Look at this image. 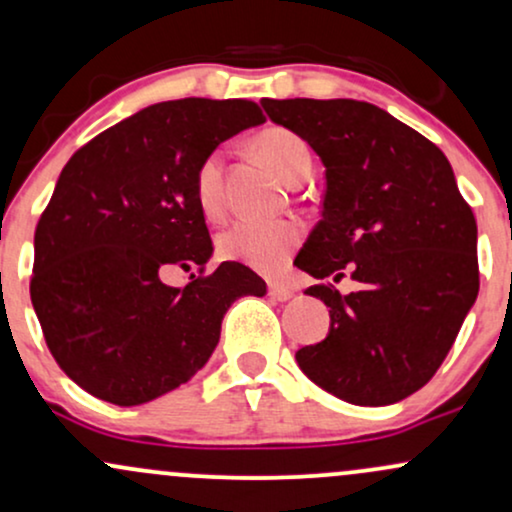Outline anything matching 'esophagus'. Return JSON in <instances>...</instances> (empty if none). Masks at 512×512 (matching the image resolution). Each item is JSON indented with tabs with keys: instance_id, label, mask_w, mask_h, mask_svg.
Returning <instances> with one entry per match:
<instances>
[{
	"instance_id": "34e87169",
	"label": "esophagus",
	"mask_w": 512,
	"mask_h": 512,
	"mask_svg": "<svg viewBox=\"0 0 512 512\" xmlns=\"http://www.w3.org/2000/svg\"><path fill=\"white\" fill-rule=\"evenodd\" d=\"M269 296H272L274 301H291V298L296 296V291H293V286H289V284L272 281V284H269Z\"/></svg>"
}]
</instances>
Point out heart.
<instances>
[{
    "label": "heart",
    "mask_w": 512,
    "mask_h": 512,
    "mask_svg": "<svg viewBox=\"0 0 512 512\" xmlns=\"http://www.w3.org/2000/svg\"><path fill=\"white\" fill-rule=\"evenodd\" d=\"M252 151L279 175L286 185L308 180L313 154L298 134L284 127H267L252 139ZM197 207L207 219H221L226 211L223 199V156L219 151L199 163L195 173ZM303 231L293 221H236L219 236V252L228 260L245 262L260 272L281 269L301 243Z\"/></svg>",
    "instance_id": "heart-1"
}]
</instances>
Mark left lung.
Instances as JSON below:
<instances>
[{
  "label": "left lung",
  "instance_id": "1",
  "mask_svg": "<svg viewBox=\"0 0 512 512\" xmlns=\"http://www.w3.org/2000/svg\"><path fill=\"white\" fill-rule=\"evenodd\" d=\"M274 125L308 142L325 166L322 219L298 269L361 289L310 286L330 308V334L303 346L315 385L358 407H383L424 387L477 301V221L450 161L373 103L262 98Z\"/></svg>",
  "mask_w": 512,
  "mask_h": 512
}]
</instances>
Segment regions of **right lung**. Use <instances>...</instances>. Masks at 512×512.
Segmentation results:
<instances>
[{"mask_svg": "<svg viewBox=\"0 0 512 512\" xmlns=\"http://www.w3.org/2000/svg\"><path fill=\"white\" fill-rule=\"evenodd\" d=\"M264 122L257 103L139 110L69 158L35 228L31 301L60 368L93 397L137 407L204 368L221 320L267 284L240 262L175 289L170 269L214 255L195 173L216 146Z\"/></svg>", "mask_w": 512, "mask_h": 512, "instance_id": "right-lung-1", "label": "right lung"}]
</instances>
